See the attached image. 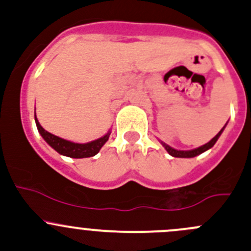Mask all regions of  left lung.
<instances>
[{
  "label": "left lung",
  "mask_w": 251,
  "mask_h": 251,
  "mask_svg": "<svg viewBox=\"0 0 251 251\" xmlns=\"http://www.w3.org/2000/svg\"><path fill=\"white\" fill-rule=\"evenodd\" d=\"M225 127H226V125H225L224 127L221 128V131H220V132L217 133V135L215 136V137L212 138L211 141L207 142V143L204 144V146L198 147V148H196V149H192V151H177V149H175V148H173V147L168 146V144L164 143V142H161V144H163L164 148L168 151V153L170 154V155L175 156V158H194V156H197V155H199V154L206 151L207 149L212 148V147H214V144L216 143V141L219 140L220 136H221V133L224 132Z\"/></svg>",
  "instance_id": "1"
}]
</instances>
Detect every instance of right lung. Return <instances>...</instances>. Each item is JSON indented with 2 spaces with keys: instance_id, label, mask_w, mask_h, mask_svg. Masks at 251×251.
Wrapping results in <instances>:
<instances>
[{
  "instance_id": "add662e5",
  "label": "right lung",
  "mask_w": 251,
  "mask_h": 251,
  "mask_svg": "<svg viewBox=\"0 0 251 251\" xmlns=\"http://www.w3.org/2000/svg\"><path fill=\"white\" fill-rule=\"evenodd\" d=\"M35 123H36L37 130H39L42 138H44L55 151H58V153L62 154V155L69 156V158L81 159L90 158V156L96 155V154L100 151V148L104 146V143L108 141V138H109L110 136V131H108V133H105L103 137L98 138V140L88 142V143H74V142L63 140V138L52 135V133H50L48 131L45 130V128L40 125L39 120H37L36 118V114H35Z\"/></svg>"
}]
</instances>
